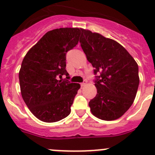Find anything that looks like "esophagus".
<instances>
[{"instance_id": "obj_1", "label": "esophagus", "mask_w": 155, "mask_h": 155, "mask_svg": "<svg viewBox=\"0 0 155 155\" xmlns=\"http://www.w3.org/2000/svg\"><path fill=\"white\" fill-rule=\"evenodd\" d=\"M86 84H87V81L85 80L83 82H82V83H81V86L82 87L85 86V85H86Z\"/></svg>"}]
</instances>
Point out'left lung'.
Segmentation results:
<instances>
[{"label": "left lung", "instance_id": "obj_1", "mask_svg": "<svg viewBox=\"0 0 155 155\" xmlns=\"http://www.w3.org/2000/svg\"><path fill=\"white\" fill-rule=\"evenodd\" d=\"M81 47L94 68L96 97L88 105L97 118L113 121L122 116L134 103L138 90V64L121 44L98 33L81 28Z\"/></svg>", "mask_w": 155, "mask_h": 155}]
</instances>
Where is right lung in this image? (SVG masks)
Wrapping results in <instances>:
<instances>
[{
    "label": "right lung",
    "instance_id": "add662e5",
    "mask_svg": "<svg viewBox=\"0 0 155 155\" xmlns=\"http://www.w3.org/2000/svg\"><path fill=\"white\" fill-rule=\"evenodd\" d=\"M81 29L77 28L48 31L23 59L18 73L21 97L40 121L56 122L71 112L80 85L62 80V76L69 79L66 52L78 44Z\"/></svg>",
    "mask_w": 155,
    "mask_h": 155
}]
</instances>
